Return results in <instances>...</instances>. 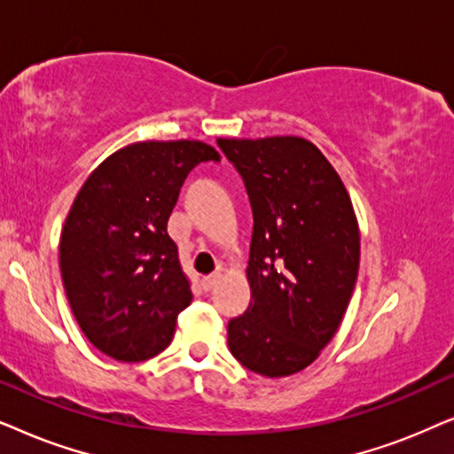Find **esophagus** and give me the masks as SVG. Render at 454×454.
Here are the masks:
<instances>
[{
    "label": "esophagus",
    "mask_w": 454,
    "mask_h": 454,
    "mask_svg": "<svg viewBox=\"0 0 454 454\" xmlns=\"http://www.w3.org/2000/svg\"><path fill=\"white\" fill-rule=\"evenodd\" d=\"M217 282H220V274L205 276V278H201V288L205 290V293H209V290H214L217 286Z\"/></svg>",
    "instance_id": "1"
}]
</instances>
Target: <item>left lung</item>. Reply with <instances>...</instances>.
<instances>
[{"mask_svg": "<svg viewBox=\"0 0 454 454\" xmlns=\"http://www.w3.org/2000/svg\"><path fill=\"white\" fill-rule=\"evenodd\" d=\"M253 209L251 305L228 324L240 365L293 376L319 357L359 274V223L334 166L303 137L217 138Z\"/></svg>", "mask_w": 454, "mask_h": 454, "instance_id": "obj_1", "label": "left lung"}]
</instances>
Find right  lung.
Wrapping results in <instances>:
<instances>
[{"mask_svg": "<svg viewBox=\"0 0 454 454\" xmlns=\"http://www.w3.org/2000/svg\"><path fill=\"white\" fill-rule=\"evenodd\" d=\"M201 161H220V153L189 138L130 143L89 174L66 215V297L84 336L107 357H155L191 305V280L166 226L186 174Z\"/></svg>", "mask_w": 454, "mask_h": 454, "instance_id": "1", "label": "right lung"}]
</instances>
